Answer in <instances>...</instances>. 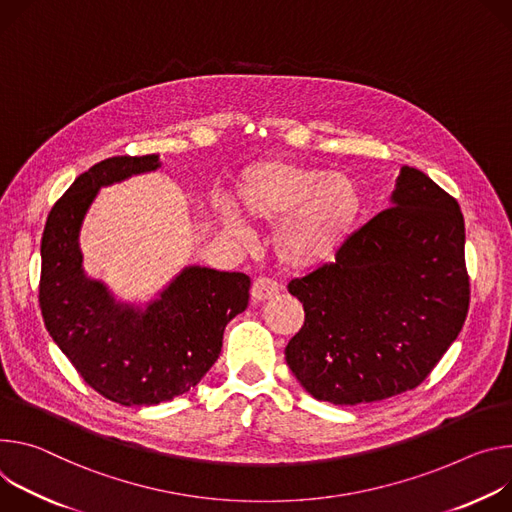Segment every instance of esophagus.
I'll return each mask as SVG.
<instances>
[{"mask_svg": "<svg viewBox=\"0 0 512 512\" xmlns=\"http://www.w3.org/2000/svg\"><path fill=\"white\" fill-rule=\"evenodd\" d=\"M280 291V285L274 280V278H268V276H260L254 280L252 285V299L254 301H268L272 299L276 293Z\"/></svg>", "mask_w": 512, "mask_h": 512, "instance_id": "1", "label": "esophagus"}]
</instances>
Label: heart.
<instances>
[{
    "label": "heart",
    "instance_id": "1",
    "mask_svg": "<svg viewBox=\"0 0 512 512\" xmlns=\"http://www.w3.org/2000/svg\"><path fill=\"white\" fill-rule=\"evenodd\" d=\"M234 207L246 219H278L274 246L280 260L311 268L348 240L360 213V191L342 173L291 160H262L242 173Z\"/></svg>",
    "mask_w": 512,
    "mask_h": 512
}]
</instances>
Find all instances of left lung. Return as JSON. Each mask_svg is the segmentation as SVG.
Returning <instances> with one entry per match:
<instances>
[{"label": "left lung", "mask_w": 512, "mask_h": 512, "mask_svg": "<svg viewBox=\"0 0 512 512\" xmlns=\"http://www.w3.org/2000/svg\"><path fill=\"white\" fill-rule=\"evenodd\" d=\"M458 201L403 166L392 205L293 278L305 323L287 364L317 401L352 407L417 388L464 327L470 276Z\"/></svg>", "instance_id": "1"}]
</instances>
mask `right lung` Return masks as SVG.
<instances>
[{
  "label": "right lung",
  "mask_w": 512,
  "mask_h": 512,
  "mask_svg": "<svg viewBox=\"0 0 512 512\" xmlns=\"http://www.w3.org/2000/svg\"><path fill=\"white\" fill-rule=\"evenodd\" d=\"M158 166L156 154L97 162L54 203L40 244L38 301L50 337L95 392L124 407L189 392L215 364L225 325L250 299V276L193 266L140 315L83 276L77 238L99 187Z\"/></svg>",
  "instance_id": "add662e5"
}]
</instances>
